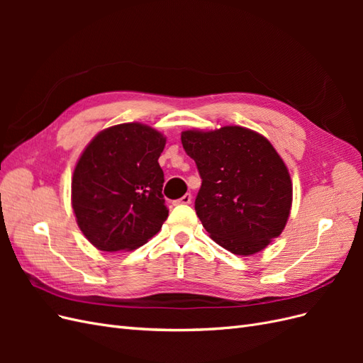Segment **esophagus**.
I'll use <instances>...</instances> for the list:
<instances>
[{"label":"esophagus","instance_id":"34e87169","mask_svg":"<svg viewBox=\"0 0 363 363\" xmlns=\"http://www.w3.org/2000/svg\"><path fill=\"white\" fill-rule=\"evenodd\" d=\"M191 201H192V195L191 194H186V195L182 196V199L175 200L174 204H191Z\"/></svg>","mask_w":363,"mask_h":363}]
</instances>
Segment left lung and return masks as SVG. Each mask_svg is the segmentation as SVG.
<instances>
[{
	"label": "left lung",
	"mask_w": 363,
	"mask_h": 363,
	"mask_svg": "<svg viewBox=\"0 0 363 363\" xmlns=\"http://www.w3.org/2000/svg\"><path fill=\"white\" fill-rule=\"evenodd\" d=\"M182 144L201 177L196 215L218 245L250 256L280 236L291 213L292 183L267 138L227 125L186 130Z\"/></svg>",
	"instance_id": "left-lung-1"
}]
</instances>
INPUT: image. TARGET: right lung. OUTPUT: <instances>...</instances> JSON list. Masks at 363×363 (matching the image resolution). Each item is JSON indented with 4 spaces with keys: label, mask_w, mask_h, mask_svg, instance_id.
Returning <instances> with one entry per match:
<instances>
[{
    "label": "right lung",
    "mask_w": 363,
    "mask_h": 363,
    "mask_svg": "<svg viewBox=\"0 0 363 363\" xmlns=\"http://www.w3.org/2000/svg\"><path fill=\"white\" fill-rule=\"evenodd\" d=\"M164 144L157 130L128 123L100 131L82 152L72 175V208L98 250H135L162 228L168 218L159 164Z\"/></svg>",
    "instance_id": "right-lung-1"
}]
</instances>
